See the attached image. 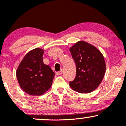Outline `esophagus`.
<instances>
[{
    "label": "esophagus",
    "instance_id": "34e87169",
    "mask_svg": "<svg viewBox=\"0 0 126 126\" xmlns=\"http://www.w3.org/2000/svg\"><path fill=\"white\" fill-rule=\"evenodd\" d=\"M56 73V75H61L62 73V70H60V71L57 72Z\"/></svg>",
    "mask_w": 126,
    "mask_h": 126
}]
</instances>
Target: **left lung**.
Segmentation results:
<instances>
[{"instance_id": "obj_1", "label": "left lung", "mask_w": 126, "mask_h": 126, "mask_svg": "<svg viewBox=\"0 0 126 126\" xmlns=\"http://www.w3.org/2000/svg\"><path fill=\"white\" fill-rule=\"evenodd\" d=\"M76 64V77L69 85L73 90L90 93L98 87L105 73L103 56L96 47L85 41H79L70 48Z\"/></svg>"}]
</instances>
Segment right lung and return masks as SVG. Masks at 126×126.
<instances>
[{"label": "right lung", "mask_w": 126, "mask_h": 126, "mask_svg": "<svg viewBox=\"0 0 126 126\" xmlns=\"http://www.w3.org/2000/svg\"><path fill=\"white\" fill-rule=\"evenodd\" d=\"M44 50L37 48L26 54L19 65L16 77L20 86L29 95H43L51 87L55 73L43 63Z\"/></svg>", "instance_id": "1"}]
</instances>
